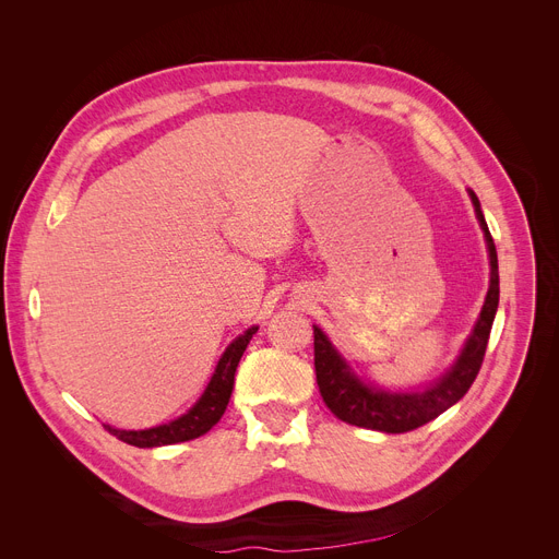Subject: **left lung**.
I'll return each mask as SVG.
<instances>
[{
	"mask_svg": "<svg viewBox=\"0 0 559 559\" xmlns=\"http://www.w3.org/2000/svg\"><path fill=\"white\" fill-rule=\"evenodd\" d=\"M468 194H472L478 222L485 230L491 278H489L487 299L474 326V333L466 340L457 362L451 367V371L444 378H439L432 388L424 392L401 394V392L376 390L365 385L362 380L346 367V362L337 356V350L333 348L329 337L314 326L317 385H319L321 399H324V403L337 419L350 426L380 430V432H407L447 413V409L455 405L468 392V388L474 385V380L483 367L491 324L498 308V258H496L491 233L480 211V201L474 192Z\"/></svg>",
	"mask_w": 559,
	"mask_h": 559,
	"instance_id": "obj_1",
	"label": "left lung"
}]
</instances>
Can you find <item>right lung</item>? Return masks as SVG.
Wrapping results in <instances>:
<instances>
[{
    "instance_id": "add662e5",
    "label": "right lung",
    "mask_w": 559,
    "mask_h": 559,
    "mask_svg": "<svg viewBox=\"0 0 559 559\" xmlns=\"http://www.w3.org/2000/svg\"><path fill=\"white\" fill-rule=\"evenodd\" d=\"M258 326H251L245 335H240L230 346L224 350L222 360L217 362V369L211 378L209 388H205L203 396L197 401V405L179 419H174L165 426H156L150 430H117L110 426H104L110 435H115L122 442L138 447V449H154V447H167V444H181L190 442V439H197L201 435L209 432L224 415V409L228 405L230 392H233V380H235V369L240 365V358L247 350L251 337L255 335Z\"/></svg>"
}]
</instances>
